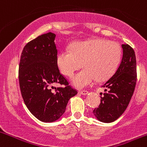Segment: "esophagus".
<instances>
[{"label": "esophagus", "instance_id": "1", "mask_svg": "<svg viewBox=\"0 0 147 147\" xmlns=\"http://www.w3.org/2000/svg\"><path fill=\"white\" fill-rule=\"evenodd\" d=\"M79 93L81 95H84V96H85V95L88 94V91H87V90H80V91H79Z\"/></svg>", "mask_w": 147, "mask_h": 147}]
</instances>
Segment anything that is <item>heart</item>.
Wrapping results in <instances>:
<instances>
[{
	"label": "heart",
	"instance_id": "obj_1",
	"mask_svg": "<svg viewBox=\"0 0 147 147\" xmlns=\"http://www.w3.org/2000/svg\"><path fill=\"white\" fill-rule=\"evenodd\" d=\"M71 51H62L57 63L62 74L72 76L82 65L84 69L72 78L77 88L93 85L96 80L105 81L112 76L121 57V48L118 42L104 39H94L73 43Z\"/></svg>",
	"mask_w": 147,
	"mask_h": 147
}]
</instances>
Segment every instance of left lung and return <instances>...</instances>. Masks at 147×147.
<instances>
[{
    "instance_id": "8db88e82",
    "label": "left lung",
    "mask_w": 147,
    "mask_h": 147,
    "mask_svg": "<svg viewBox=\"0 0 147 147\" xmlns=\"http://www.w3.org/2000/svg\"><path fill=\"white\" fill-rule=\"evenodd\" d=\"M121 46V62L112 77L102 85L105 93L101 96V103L93 111L97 120L104 123L114 121L123 114L136 88L137 72L135 51L127 44H122Z\"/></svg>"
}]
</instances>
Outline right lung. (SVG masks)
<instances>
[{
  "label": "right lung",
  "mask_w": 147,
  "mask_h": 147,
  "mask_svg": "<svg viewBox=\"0 0 147 147\" xmlns=\"http://www.w3.org/2000/svg\"><path fill=\"white\" fill-rule=\"evenodd\" d=\"M56 34L38 36L25 45L19 65L22 97L31 113L42 122H54L64 114L71 97L77 94L59 73L57 63ZM55 83L65 88L51 91Z\"/></svg>",
  "instance_id": "1"
}]
</instances>
